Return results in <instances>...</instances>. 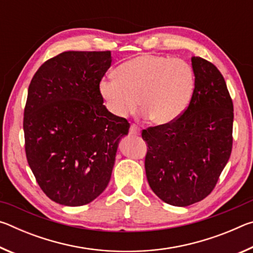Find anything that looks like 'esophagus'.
Instances as JSON below:
<instances>
[{"label": "esophagus", "instance_id": "1", "mask_svg": "<svg viewBox=\"0 0 253 253\" xmlns=\"http://www.w3.org/2000/svg\"><path fill=\"white\" fill-rule=\"evenodd\" d=\"M129 134H130V135H134V136L140 135L139 127H137L136 125H131L130 128H129Z\"/></svg>", "mask_w": 253, "mask_h": 253}]
</instances>
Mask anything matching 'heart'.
Instances as JSON below:
<instances>
[{
	"mask_svg": "<svg viewBox=\"0 0 253 253\" xmlns=\"http://www.w3.org/2000/svg\"><path fill=\"white\" fill-rule=\"evenodd\" d=\"M115 75L101 81L99 90L108 110L121 118L139 105L154 124L168 125L184 113L194 91L193 68L181 58L144 53L122 63Z\"/></svg>",
	"mask_w": 253,
	"mask_h": 253,
	"instance_id": "heart-1",
	"label": "heart"
}]
</instances>
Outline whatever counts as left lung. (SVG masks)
I'll use <instances>...</instances> for the list:
<instances>
[{
    "label": "left lung",
    "mask_w": 253,
    "mask_h": 253,
    "mask_svg": "<svg viewBox=\"0 0 253 253\" xmlns=\"http://www.w3.org/2000/svg\"><path fill=\"white\" fill-rule=\"evenodd\" d=\"M194 91L176 121L144 129L145 170L158 198L174 207L200 202L211 193L232 151L233 104L213 63L192 57Z\"/></svg>",
    "instance_id": "1"
}]
</instances>
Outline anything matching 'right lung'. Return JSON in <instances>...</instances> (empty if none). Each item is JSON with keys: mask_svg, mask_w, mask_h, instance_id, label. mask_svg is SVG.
Wrapping results in <instances>:
<instances>
[{"mask_svg": "<svg viewBox=\"0 0 253 253\" xmlns=\"http://www.w3.org/2000/svg\"><path fill=\"white\" fill-rule=\"evenodd\" d=\"M110 51H66L49 59L28 89L23 130L30 169L55 203L80 207L110 181L129 123L108 111L99 84Z\"/></svg>", "mask_w": 253, "mask_h": 253, "instance_id": "right-lung-1", "label": "right lung"}]
</instances>
